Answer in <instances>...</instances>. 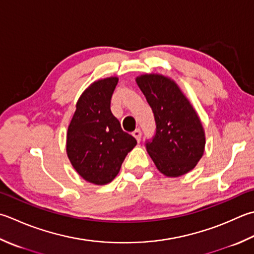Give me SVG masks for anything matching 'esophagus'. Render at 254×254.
I'll list each match as a JSON object with an SVG mask.
<instances>
[{
    "instance_id": "esophagus-1",
    "label": "esophagus",
    "mask_w": 254,
    "mask_h": 254,
    "mask_svg": "<svg viewBox=\"0 0 254 254\" xmlns=\"http://www.w3.org/2000/svg\"><path fill=\"white\" fill-rule=\"evenodd\" d=\"M132 134H133V136L136 138V141H137V142H140V141H141V137H142V132H141L140 128H136V130L134 131Z\"/></svg>"
}]
</instances>
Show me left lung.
Masks as SVG:
<instances>
[{
    "instance_id": "8db88e82",
    "label": "left lung",
    "mask_w": 254,
    "mask_h": 254,
    "mask_svg": "<svg viewBox=\"0 0 254 254\" xmlns=\"http://www.w3.org/2000/svg\"><path fill=\"white\" fill-rule=\"evenodd\" d=\"M136 83L152 108L156 132L146 151L157 170L168 177L190 172L205 151V131L191 103L171 78L141 74Z\"/></svg>"
}]
</instances>
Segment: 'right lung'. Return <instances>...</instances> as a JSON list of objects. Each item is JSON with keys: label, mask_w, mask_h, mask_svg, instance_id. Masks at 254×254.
<instances>
[{"label": "right lung", "mask_w": 254, "mask_h": 254, "mask_svg": "<svg viewBox=\"0 0 254 254\" xmlns=\"http://www.w3.org/2000/svg\"><path fill=\"white\" fill-rule=\"evenodd\" d=\"M119 79L109 77L91 83L79 98L68 127L69 161L84 181L106 185L113 181L127 153L136 145L124 132L110 109Z\"/></svg>", "instance_id": "1"}]
</instances>
